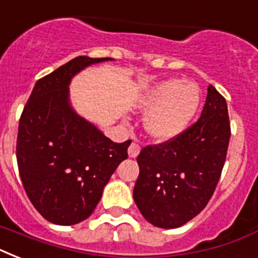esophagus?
I'll return each instance as SVG.
<instances>
[{
	"instance_id": "esophagus-1",
	"label": "esophagus",
	"mask_w": 258,
	"mask_h": 258,
	"mask_svg": "<svg viewBox=\"0 0 258 258\" xmlns=\"http://www.w3.org/2000/svg\"><path fill=\"white\" fill-rule=\"evenodd\" d=\"M141 153V146L138 145V143H131L128 147V155L131 158H137Z\"/></svg>"
}]
</instances>
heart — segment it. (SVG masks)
Instances as JSON below:
<instances>
[{
    "label": "heart",
    "instance_id": "1",
    "mask_svg": "<svg viewBox=\"0 0 258 258\" xmlns=\"http://www.w3.org/2000/svg\"><path fill=\"white\" fill-rule=\"evenodd\" d=\"M201 101V91L196 83L169 79L158 83L146 93L141 103L145 128L150 137L166 142L184 133L196 116Z\"/></svg>",
    "mask_w": 258,
    "mask_h": 258
}]
</instances>
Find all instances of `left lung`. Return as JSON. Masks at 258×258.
I'll return each mask as SVG.
<instances>
[{
    "mask_svg": "<svg viewBox=\"0 0 258 258\" xmlns=\"http://www.w3.org/2000/svg\"><path fill=\"white\" fill-rule=\"evenodd\" d=\"M230 139L225 97L209 86L201 117L179 137L143 147L134 201L154 226L179 228L200 214L212 198Z\"/></svg>",
    "mask_w": 258,
    "mask_h": 258,
    "instance_id": "left-lung-1",
    "label": "left lung"
}]
</instances>
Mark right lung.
<instances>
[{
  "instance_id": "1",
  "label": "right lung",
  "mask_w": 258,
  "mask_h": 258,
  "mask_svg": "<svg viewBox=\"0 0 258 258\" xmlns=\"http://www.w3.org/2000/svg\"><path fill=\"white\" fill-rule=\"evenodd\" d=\"M112 58L71 60L40 79L20 117L17 163L26 196L46 221L75 225L88 218L131 141L113 143L70 103L75 75Z\"/></svg>"
}]
</instances>
